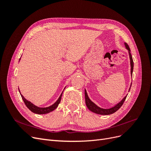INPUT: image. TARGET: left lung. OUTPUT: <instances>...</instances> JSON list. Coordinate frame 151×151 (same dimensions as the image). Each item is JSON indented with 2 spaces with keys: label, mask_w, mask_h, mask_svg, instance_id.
Instances as JSON below:
<instances>
[{
  "label": "left lung",
  "mask_w": 151,
  "mask_h": 151,
  "mask_svg": "<svg viewBox=\"0 0 151 151\" xmlns=\"http://www.w3.org/2000/svg\"><path fill=\"white\" fill-rule=\"evenodd\" d=\"M125 47L127 49H128L129 52V55H130V65H131V74L132 75V72H133V69H134V61H133V58H132V56L130 53V50L129 48V46L128 45L127 43H125ZM132 86V84H131ZM127 98V96H125V98H123L122 101L118 103L117 104H116L115 106H113L111 108H108V109H103L99 108L98 106L96 104H95L93 102H92L89 98L88 94H87L86 91L85 90V101H86V104L87 107L88 108L90 111H93L95 113L99 114V115H111V114H113L115 112H116L117 110L120 109V108L122 106L123 103H124L125 100Z\"/></svg>",
  "instance_id": "8db88e82"
}]
</instances>
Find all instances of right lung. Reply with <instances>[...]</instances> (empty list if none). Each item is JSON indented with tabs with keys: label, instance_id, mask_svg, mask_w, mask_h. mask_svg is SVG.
<instances>
[{
	"label": "right lung",
	"instance_id": "add662e5",
	"mask_svg": "<svg viewBox=\"0 0 151 151\" xmlns=\"http://www.w3.org/2000/svg\"><path fill=\"white\" fill-rule=\"evenodd\" d=\"M62 93L60 94V97H59V98L58 99L57 101L54 104H53L52 105H51V106H50L48 107H46V108H40V107H38L35 106V105H34L33 103H31L30 101H28V100H26L23 96H22L21 93V98L22 99H23V101L26 104V106L28 107V108L29 109V110H31L32 112H33L35 113H36V114H46V113H48L50 112H51L52 111H53L55 109H56L57 107L58 106V104L60 103V101H61V98H62Z\"/></svg>",
	"mask_w": 151,
	"mask_h": 151
}]
</instances>
